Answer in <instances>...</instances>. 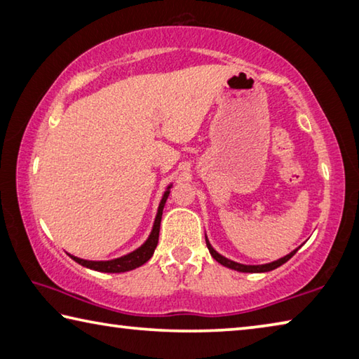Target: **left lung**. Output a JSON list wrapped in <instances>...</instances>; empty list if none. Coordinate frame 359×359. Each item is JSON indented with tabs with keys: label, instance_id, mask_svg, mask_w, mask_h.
I'll use <instances>...</instances> for the list:
<instances>
[{
	"label": "left lung",
	"instance_id": "left-lung-1",
	"mask_svg": "<svg viewBox=\"0 0 359 359\" xmlns=\"http://www.w3.org/2000/svg\"><path fill=\"white\" fill-rule=\"evenodd\" d=\"M205 240H206V246H208L210 254L212 255V259L221 263V265L227 266V268H230V269H235V271H240V273H266V271H273V269L279 268L280 265H284L285 262L290 260L292 257H293L294 254H297V250L301 248V246H299V248H297L294 250H292L290 254H287L285 257H282V259H279V260H274V262H271V263H265V265H243V263L233 262V260L227 259V257H224V255L219 254L217 250L211 246V243L208 241V238H206V235H205Z\"/></svg>",
	"mask_w": 359,
	"mask_h": 359
}]
</instances>
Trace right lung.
<instances>
[{"instance_id": "add662e5", "label": "right lung", "mask_w": 359, "mask_h": 359, "mask_svg": "<svg viewBox=\"0 0 359 359\" xmlns=\"http://www.w3.org/2000/svg\"><path fill=\"white\" fill-rule=\"evenodd\" d=\"M170 187H172V184L167 186V189H165V192H163V196L161 198V203H159V206H157L154 224H153V229H151L148 240L144 241L140 248H137L135 250H132V252L126 254L123 257H118V259H113V260H85V259H79V257L71 255V254H69V257H71L74 262H77L79 265L94 269V271H99V273H126V271H130V269H135L138 266L144 265V263H147L151 257H153L154 249L157 246V241H159V227H161L162 211H163V206H165V202L168 198Z\"/></svg>"}]
</instances>
